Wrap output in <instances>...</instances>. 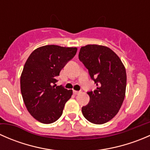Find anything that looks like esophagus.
Returning <instances> with one entry per match:
<instances>
[{
	"label": "esophagus",
	"mask_w": 150,
	"mask_h": 150,
	"mask_svg": "<svg viewBox=\"0 0 150 150\" xmlns=\"http://www.w3.org/2000/svg\"><path fill=\"white\" fill-rule=\"evenodd\" d=\"M81 93V91H75L74 90L73 91V93L74 94H79V93Z\"/></svg>",
	"instance_id": "esophagus-1"
}]
</instances>
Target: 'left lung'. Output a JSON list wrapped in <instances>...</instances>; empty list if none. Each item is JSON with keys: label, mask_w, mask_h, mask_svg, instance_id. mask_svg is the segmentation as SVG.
Instances as JSON below:
<instances>
[{"label": "left lung", "mask_w": 150, "mask_h": 150, "mask_svg": "<svg viewBox=\"0 0 150 150\" xmlns=\"http://www.w3.org/2000/svg\"><path fill=\"white\" fill-rule=\"evenodd\" d=\"M78 57L97 86L93 91L87 92L90 101L82 107L83 115L92 123H105L117 114L123 102L126 88L125 67L118 56L107 46H83Z\"/></svg>", "instance_id": "1"}]
</instances>
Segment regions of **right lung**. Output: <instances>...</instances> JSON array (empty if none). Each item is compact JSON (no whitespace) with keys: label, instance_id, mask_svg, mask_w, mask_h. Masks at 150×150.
<instances>
[{"label":"right lung","instance_id":"add662e5","mask_svg":"<svg viewBox=\"0 0 150 150\" xmlns=\"http://www.w3.org/2000/svg\"><path fill=\"white\" fill-rule=\"evenodd\" d=\"M77 50L47 45L33 51L25 62L20 78L21 93L28 112L38 121L52 123L62 115L72 90L57 86V78Z\"/></svg>","mask_w":150,"mask_h":150}]
</instances>
